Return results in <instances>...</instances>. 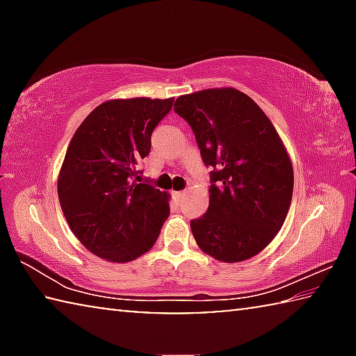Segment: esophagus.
Listing matches in <instances>:
<instances>
[{
    "instance_id": "obj_1",
    "label": "esophagus",
    "mask_w": 356,
    "mask_h": 356,
    "mask_svg": "<svg viewBox=\"0 0 356 356\" xmlns=\"http://www.w3.org/2000/svg\"><path fill=\"white\" fill-rule=\"evenodd\" d=\"M185 196L184 191H174V197H176V201H182Z\"/></svg>"
}]
</instances>
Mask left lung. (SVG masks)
<instances>
[{"label": "left lung", "instance_id": "8db88e82", "mask_svg": "<svg viewBox=\"0 0 356 356\" xmlns=\"http://www.w3.org/2000/svg\"><path fill=\"white\" fill-rule=\"evenodd\" d=\"M174 111L213 168L207 212L190 222L197 246L226 264L259 254L284 225L293 191L291 156L272 120L234 88L180 95Z\"/></svg>", "mask_w": 356, "mask_h": 356}]
</instances>
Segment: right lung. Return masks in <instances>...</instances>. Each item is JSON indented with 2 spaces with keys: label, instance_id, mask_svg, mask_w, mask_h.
Here are the masks:
<instances>
[{
  "label": "right lung",
  "instance_id": "right-lung-1",
  "mask_svg": "<svg viewBox=\"0 0 356 356\" xmlns=\"http://www.w3.org/2000/svg\"><path fill=\"white\" fill-rule=\"evenodd\" d=\"M172 102L106 100L72 136L58 176L59 204L75 237L108 262H130L147 252L170 216V193L134 177Z\"/></svg>",
  "mask_w": 356,
  "mask_h": 356
}]
</instances>
